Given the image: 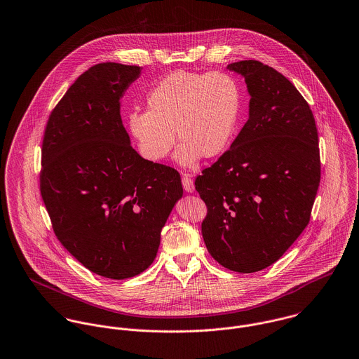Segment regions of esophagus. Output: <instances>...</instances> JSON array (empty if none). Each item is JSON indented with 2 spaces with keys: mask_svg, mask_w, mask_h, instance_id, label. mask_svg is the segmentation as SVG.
I'll use <instances>...</instances> for the list:
<instances>
[{
  "mask_svg": "<svg viewBox=\"0 0 359 359\" xmlns=\"http://www.w3.org/2000/svg\"><path fill=\"white\" fill-rule=\"evenodd\" d=\"M182 187L189 194H192L195 191V184H194V180L191 178L189 174H182Z\"/></svg>",
  "mask_w": 359,
  "mask_h": 359,
  "instance_id": "esophagus-1",
  "label": "esophagus"
}]
</instances>
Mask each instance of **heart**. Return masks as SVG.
I'll use <instances>...</instances> for the list:
<instances>
[{
    "instance_id": "b5f03b06",
    "label": "heart",
    "mask_w": 359,
    "mask_h": 359,
    "mask_svg": "<svg viewBox=\"0 0 359 359\" xmlns=\"http://www.w3.org/2000/svg\"><path fill=\"white\" fill-rule=\"evenodd\" d=\"M148 111H133L129 131L140 154L161 162L178 140L175 161L194 167L204 158L226 152L238 128L243 95L238 82L222 71H174L148 93Z\"/></svg>"
}]
</instances>
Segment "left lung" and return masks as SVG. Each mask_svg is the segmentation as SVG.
<instances>
[{
	"instance_id": "8db88e82",
	"label": "left lung",
	"mask_w": 359,
	"mask_h": 359,
	"mask_svg": "<svg viewBox=\"0 0 359 359\" xmlns=\"http://www.w3.org/2000/svg\"><path fill=\"white\" fill-rule=\"evenodd\" d=\"M250 93L236 140L196 178L207 205L201 233L211 257L237 273L278 261L309 225L321 180L310 105L283 74L258 60L228 65Z\"/></svg>"
}]
</instances>
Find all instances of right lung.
I'll use <instances>...</instances> for the list:
<instances>
[{
    "instance_id": "add662e5",
    "label": "right lung",
    "mask_w": 359,
    "mask_h": 359,
    "mask_svg": "<svg viewBox=\"0 0 359 359\" xmlns=\"http://www.w3.org/2000/svg\"><path fill=\"white\" fill-rule=\"evenodd\" d=\"M137 65L100 63L85 71L52 111L42 141L41 195L65 250L112 280L155 261L161 231L182 197L172 167L141 158L121 118Z\"/></svg>"
}]
</instances>
